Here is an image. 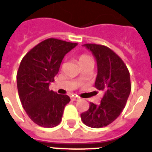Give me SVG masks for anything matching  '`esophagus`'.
<instances>
[{
	"mask_svg": "<svg viewBox=\"0 0 152 152\" xmlns=\"http://www.w3.org/2000/svg\"><path fill=\"white\" fill-rule=\"evenodd\" d=\"M71 99H72V100H74V101H77V100H78V99H79V98H78L77 96H73L71 97Z\"/></svg>",
	"mask_w": 152,
	"mask_h": 152,
	"instance_id": "obj_1",
	"label": "esophagus"
}]
</instances>
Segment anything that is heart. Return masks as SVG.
Returning a JSON list of instances; mask_svg holds the SVG:
<instances>
[{
    "instance_id": "1",
    "label": "heart",
    "mask_w": 152,
    "mask_h": 152,
    "mask_svg": "<svg viewBox=\"0 0 152 152\" xmlns=\"http://www.w3.org/2000/svg\"><path fill=\"white\" fill-rule=\"evenodd\" d=\"M91 58L88 55H86V54H83V55H81L79 56V58H78V62L79 64H83V63L86 62V61H91Z\"/></svg>"
}]
</instances>
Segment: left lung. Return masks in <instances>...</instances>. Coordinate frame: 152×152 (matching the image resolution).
<instances>
[{
  "label": "left lung",
  "instance_id": "8db88e82",
  "mask_svg": "<svg viewBox=\"0 0 152 152\" xmlns=\"http://www.w3.org/2000/svg\"><path fill=\"white\" fill-rule=\"evenodd\" d=\"M97 62L95 87L103 91L99 104H90L89 109L81 114L86 126L101 128L119 117L131 91L129 72L121 58L109 48L96 44H86Z\"/></svg>",
  "mask_w": 152,
  "mask_h": 152
}]
</instances>
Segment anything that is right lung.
<instances>
[{"label":"right lung","instance_id":"1","mask_svg":"<svg viewBox=\"0 0 152 152\" xmlns=\"http://www.w3.org/2000/svg\"><path fill=\"white\" fill-rule=\"evenodd\" d=\"M77 44L47 39L31 49L20 63L17 73L19 99L28 117L38 126L53 128L61 121L70 98L49 90V84L58 74L65 54Z\"/></svg>","mask_w":152,"mask_h":152}]
</instances>
